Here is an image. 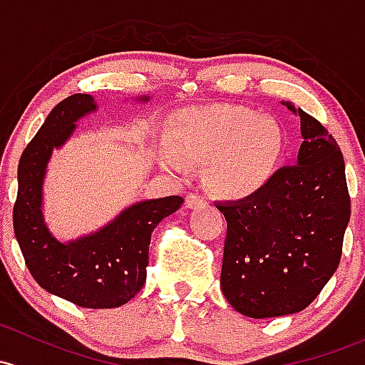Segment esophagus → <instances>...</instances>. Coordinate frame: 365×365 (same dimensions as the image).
I'll list each match as a JSON object with an SVG mask.
<instances>
[{
    "mask_svg": "<svg viewBox=\"0 0 365 365\" xmlns=\"http://www.w3.org/2000/svg\"><path fill=\"white\" fill-rule=\"evenodd\" d=\"M206 199L202 197V195H197V194H189L185 197V206L189 210H199V208H206Z\"/></svg>",
    "mask_w": 365,
    "mask_h": 365,
    "instance_id": "1",
    "label": "esophagus"
}]
</instances>
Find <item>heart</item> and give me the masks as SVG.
<instances>
[{"label": "heart", "mask_w": 365, "mask_h": 365, "mask_svg": "<svg viewBox=\"0 0 365 365\" xmlns=\"http://www.w3.org/2000/svg\"><path fill=\"white\" fill-rule=\"evenodd\" d=\"M157 157L164 168L185 170L206 163L205 178L215 194L243 201L259 194L273 178L285 138L269 117L247 106L215 105L176 115Z\"/></svg>", "instance_id": "1"}]
</instances>
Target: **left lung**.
I'll return each instance as SVG.
<instances>
[{"label": "left lung", "instance_id": "obj_1", "mask_svg": "<svg viewBox=\"0 0 365 365\" xmlns=\"http://www.w3.org/2000/svg\"><path fill=\"white\" fill-rule=\"evenodd\" d=\"M282 103L301 118L295 166L276 171L253 197L215 205L227 220L220 289L250 318L312 304L339 266L351 213L339 145L317 118Z\"/></svg>", "mask_w": 365, "mask_h": 365}]
</instances>
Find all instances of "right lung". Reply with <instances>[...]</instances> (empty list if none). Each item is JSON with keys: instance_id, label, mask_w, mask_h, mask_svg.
Returning <instances> with one entry per match:
<instances>
[{"instance_id": "1", "label": "right lung", "mask_w": 365, "mask_h": 365, "mask_svg": "<svg viewBox=\"0 0 365 365\" xmlns=\"http://www.w3.org/2000/svg\"><path fill=\"white\" fill-rule=\"evenodd\" d=\"M148 96L140 101H148ZM98 110L91 94L61 101L22 152L17 170L14 231L29 273L48 294L91 309L125 304L147 279L148 247L153 229L170 217L180 195L147 199L122 210L98 231L61 241L43 217V182L53 148H61L76 129V120Z\"/></svg>"}]
</instances>
